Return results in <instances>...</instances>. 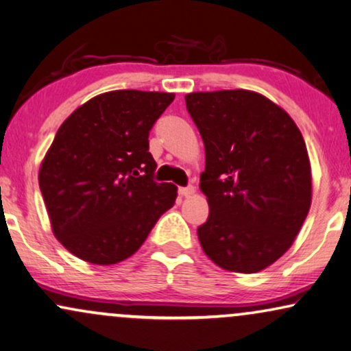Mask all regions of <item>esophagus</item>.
<instances>
[{
	"label": "esophagus",
	"mask_w": 351,
	"mask_h": 351,
	"mask_svg": "<svg viewBox=\"0 0 351 351\" xmlns=\"http://www.w3.org/2000/svg\"><path fill=\"white\" fill-rule=\"evenodd\" d=\"M178 193L181 194V196L188 197V196H193L194 193H196V188L194 186H181V188H178Z\"/></svg>",
	"instance_id": "obj_1"
}]
</instances>
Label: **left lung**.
I'll use <instances>...</instances> for the list:
<instances>
[{
    "label": "left lung",
    "instance_id": "obj_1",
    "mask_svg": "<svg viewBox=\"0 0 351 351\" xmlns=\"http://www.w3.org/2000/svg\"><path fill=\"white\" fill-rule=\"evenodd\" d=\"M206 149L202 250L221 269L254 274L293 245L311 206L303 136L280 106L251 90L184 97Z\"/></svg>",
    "mask_w": 351,
    "mask_h": 351
}]
</instances>
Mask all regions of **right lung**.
Returning <instances> with one entry per match:
<instances>
[{"mask_svg": "<svg viewBox=\"0 0 351 351\" xmlns=\"http://www.w3.org/2000/svg\"><path fill=\"white\" fill-rule=\"evenodd\" d=\"M173 100L167 92H106L58 130L38 184L53 233L79 259H128L175 204L176 186L154 180L149 152V132Z\"/></svg>", "mask_w": 351, "mask_h": 351, "instance_id": "1", "label": "right lung"}]
</instances>
